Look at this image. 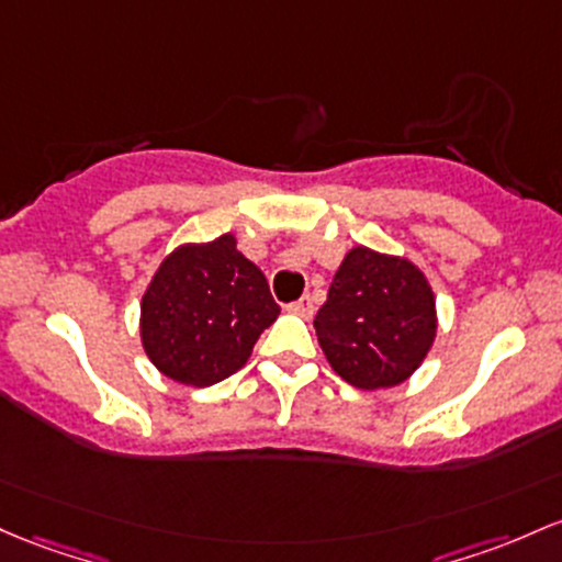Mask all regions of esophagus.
Masks as SVG:
<instances>
[{
  "label": "esophagus",
  "mask_w": 562,
  "mask_h": 562,
  "mask_svg": "<svg viewBox=\"0 0 562 562\" xmlns=\"http://www.w3.org/2000/svg\"><path fill=\"white\" fill-rule=\"evenodd\" d=\"M285 310L291 312V314H299V317H312V314H314V301L310 299V295H301L299 301H291V304H288Z\"/></svg>",
  "instance_id": "obj_1"
}]
</instances>
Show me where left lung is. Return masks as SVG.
I'll return each instance as SVG.
<instances>
[{
    "label": "left lung",
    "instance_id": "left-lung-1",
    "mask_svg": "<svg viewBox=\"0 0 562 562\" xmlns=\"http://www.w3.org/2000/svg\"><path fill=\"white\" fill-rule=\"evenodd\" d=\"M314 330L347 384L390 390L422 368L435 344V291L411 258L355 245L333 274Z\"/></svg>",
    "mask_w": 562,
    "mask_h": 562
}]
</instances>
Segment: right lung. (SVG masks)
<instances>
[{
    "label": "right lung",
    "instance_id": "right-lung-1",
    "mask_svg": "<svg viewBox=\"0 0 562 562\" xmlns=\"http://www.w3.org/2000/svg\"><path fill=\"white\" fill-rule=\"evenodd\" d=\"M277 314L263 271L224 232L162 258L140 299V344L162 375L211 386L248 362Z\"/></svg>",
    "mask_w": 562,
    "mask_h": 562
}]
</instances>
